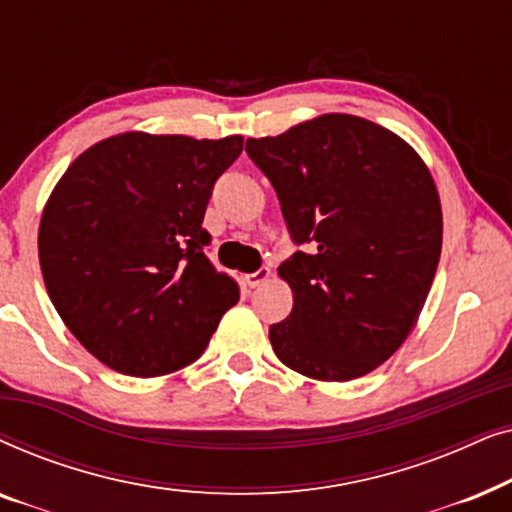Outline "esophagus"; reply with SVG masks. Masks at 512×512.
<instances>
[{
    "instance_id": "1",
    "label": "esophagus",
    "mask_w": 512,
    "mask_h": 512,
    "mask_svg": "<svg viewBox=\"0 0 512 512\" xmlns=\"http://www.w3.org/2000/svg\"><path fill=\"white\" fill-rule=\"evenodd\" d=\"M268 277H270V270L261 268L256 272H249V275H244V282H247V286H251V289H256V286H261Z\"/></svg>"
}]
</instances>
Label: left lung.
I'll return each mask as SVG.
<instances>
[{
    "instance_id": "obj_1",
    "label": "left lung",
    "mask_w": 512,
    "mask_h": 512,
    "mask_svg": "<svg viewBox=\"0 0 512 512\" xmlns=\"http://www.w3.org/2000/svg\"><path fill=\"white\" fill-rule=\"evenodd\" d=\"M300 251L279 265L293 310L270 326L277 359L347 382L389 359L422 312L443 247V214L424 160L366 118L324 114L247 139Z\"/></svg>"
}]
</instances>
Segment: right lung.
Returning <instances> with one entry per match:
<instances>
[{
	"label": "right lung",
	"instance_id": "1",
	"mask_svg": "<svg viewBox=\"0 0 512 512\" xmlns=\"http://www.w3.org/2000/svg\"><path fill=\"white\" fill-rule=\"evenodd\" d=\"M242 142L123 132L83 151L53 188L41 275L65 326L104 366L174 373L205 352L240 300L205 254L202 219Z\"/></svg>",
	"mask_w": 512,
	"mask_h": 512
}]
</instances>
